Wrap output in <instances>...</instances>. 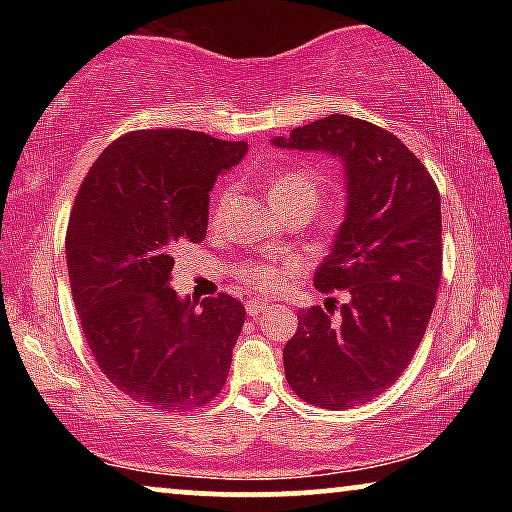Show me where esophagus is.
Masks as SVG:
<instances>
[{
  "instance_id": "obj_1",
  "label": "esophagus",
  "mask_w": 512,
  "mask_h": 512,
  "mask_svg": "<svg viewBox=\"0 0 512 512\" xmlns=\"http://www.w3.org/2000/svg\"><path fill=\"white\" fill-rule=\"evenodd\" d=\"M265 305L263 300H247V314L249 317H261V314L265 312Z\"/></svg>"
}]
</instances>
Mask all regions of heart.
<instances>
[{"mask_svg":"<svg viewBox=\"0 0 512 512\" xmlns=\"http://www.w3.org/2000/svg\"><path fill=\"white\" fill-rule=\"evenodd\" d=\"M321 188H324V179L319 177L317 172L312 170H284L275 174V177L268 179V188H265V195H268L270 205L282 212V209L298 205V202H312L317 205ZM230 202V188L223 186L214 198V209H212V226H219L223 216H226ZM286 275L284 265H275V263H242L237 268V277L242 282H247L251 289H275V286L282 284V279Z\"/></svg>","mask_w":512,"mask_h":512,"instance_id":"obj_1","label":"heart"}]
</instances>
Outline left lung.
Returning a JSON list of instances; mask_svg holds the SVG:
<instances>
[{
	"instance_id": "1",
	"label": "left lung",
	"mask_w": 512,
	"mask_h": 512,
	"mask_svg": "<svg viewBox=\"0 0 512 512\" xmlns=\"http://www.w3.org/2000/svg\"><path fill=\"white\" fill-rule=\"evenodd\" d=\"M272 144L328 153L345 170V219L314 284L349 300L338 314L298 312L284 373L303 401L354 408L389 389L424 338L443 272L440 193L401 139L361 118L331 114Z\"/></svg>"
}]
</instances>
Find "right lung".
Returning <instances> with one entry per match:
<instances>
[{"mask_svg": "<svg viewBox=\"0 0 512 512\" xmlns=\"http://www.w3.org/2000/svg\"><path fill=\"white\" fill-rule=\"evenodd\" d=\"M244 142L193 130H135L111 142L76 195L67 270L97 366L125 396L186 412L226 384L244 305H198L170 286L174 251L205 240L209 191Z\"/></svg>", "mask_w": 512, "mask_h": 512, "instance_id": "add662e5", "label": "right lung"}]
</instances>
